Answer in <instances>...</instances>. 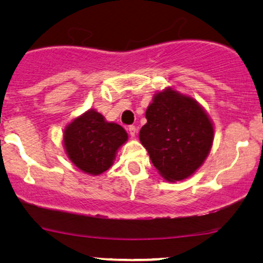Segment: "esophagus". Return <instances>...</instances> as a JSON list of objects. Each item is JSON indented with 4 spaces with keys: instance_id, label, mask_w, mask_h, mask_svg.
<instances>
[{
    "instance_id": "1",
    "label": "esophagus",
    "mask_w": 263,
    "mask_h": 263,
    "mask_svg": "<svg viewBox=\"0 0 263 263\" xmlns=\"http://www.w3.org/2000/svg\"><path fill=\"white\" fill-rule=\"evenodd\" d=\"M128 130H129V134H130L132 138H135L136 133H138V129H136L135 125H130V127L128 128Z\"/></svg>"
}]
</instances>
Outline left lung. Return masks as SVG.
Instances as JSON below:
<instances>
[{"mask_svg":"<svg viewBox=\"0 0 263 263\" xmlns=\"http://www.w3.org/2000/svg\"><path fill=\"white\" fill-rule=\"evenodd\" d=\"M146 120L139 139L161 177L177 182L195 174L214 139L213 122L203 107L167 87L153 96Z\"/></svg>","mask_w":263,"mask_h":263,"instance_id":"1","label":"left lung"}]
</instances>
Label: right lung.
<instances>
[{"label":"right lung","mask_w":263,"mask_h":263,"mask_svg":"<svg viewBox=\"0 0 263 263\" xmlns=\"http://www.w3.org/2000/svg\"><path fill=\"white\" fill-rule=\"evenodd\" d=\"M127 140V132L120 124L105 121L95 109L74 118L63 133L68 158L79 170L92 176L112 166L118 148Z\"/></svg>","instance_id":"right-lung-1"}]
</instances>
